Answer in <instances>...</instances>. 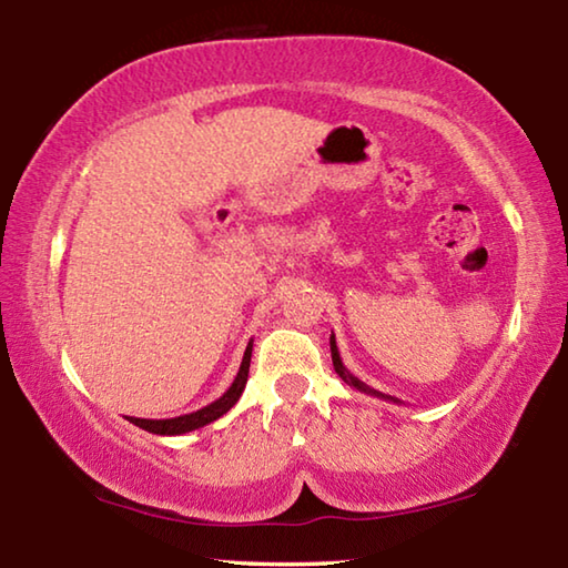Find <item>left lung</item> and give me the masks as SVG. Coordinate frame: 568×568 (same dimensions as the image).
<instances>
[{
    "mask_svg": "<svg viewBox=\"0 0 568 568\" xmlns=\"http://www.w3.org/2000/svg\"><path fill=\"white\" fill-rule=\"evenodd\" d=\"M331 355H333V368H335V373H338V376L348 383L351 388H355V390H361V393H368V396H373V398H383V400H390V403H400L398 398H393V396H386V393H381V390H376V388H371V386H365V383L361 381V378H355L353 373L345 368L343 365V361H341V353H338V345H335V335H331Z\"/></svg>",
    "mask_w": 568,
    "mask_h": 568,
    "instance_id": "obj_1",
    "label": "left lung"
}]
</instances>
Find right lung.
<instances>
[{
    "mask_svg": "<svg viewBox=\"0 0 568 568\" xmlns=\"http://www.w3.org/2000/svg\"><path fill=\"white\" fill-rule=\"evenodd\" d=\"M250 355H253V341L247 343L243 363H240V371H237V376L233 381V386H230L217 400L210 403V406L200 408L195 413H185V416H178V418L155 420V418L128 416V420L134 423V426H140L142 430H148V434H158V436H182V434H190V430H197V428L207 426V423H213L220 416H225V413L235 406L237 398L243 396L245 383H247V371H250Z\"/></svg>",
    "mask_w": 568,
    "mask_h": 568,
    "instance_id": "right-lung-1",
    "label": "right lung"
}]
</instances>
